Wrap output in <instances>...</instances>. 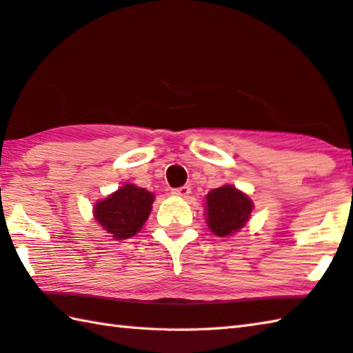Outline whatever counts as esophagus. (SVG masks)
Here are the masks:
<instances>
[{"instance_id":"esophagus-1","label":"esophagus","mask_w":353,"mask_h":353,"mask_svg":"<svg viewBox=\"0 0 353 353\" xmlns=\"http://www.w3.org/2000/svg\"><path fill=\"white\" fill-rule=\"evenodd\" d=\"M191 193V188L187 187V185H183L181 188H174L171 191L172 196H177V197H188Z\"/></svg>"}]
</instances>
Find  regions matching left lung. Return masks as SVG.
I'll use <instances>...</instances> for the list:
<instances>
[{
	"label": "left lung",
	"mask_w": 353,
	"mask_h": 353,
	"mask_svg": "<svg viewBox=\"0 0 353 353\" xmlns=\"http://www.w3.org/2000/svg\"><path fill=\"white\" fill-rule=\"evenodd\" d=\"M207 225L219 238L238 233L248 222L253 211V201L233 185H222L205 196Z\"/></svg>",
	"instance_id": "1"
}]
</instances>
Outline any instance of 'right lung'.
I'll return each mask as SVG.
<instances>
[{"label": "right lung", "instance_id": "1", "mask_svg": "<svg viewBox=\"0 0 353 353\" xmlns=\"http://www.w3.org/2000/svg\"><path fill=\"white\" fill-rule=\"evenodd\" d=\"M154 194L134 183H125L95 202L94 219L114 241L130 239L142 230L154 202Z\"/></svg>", "mask_w": 353, "mask_h": 353}]
</instances>
